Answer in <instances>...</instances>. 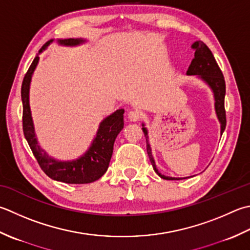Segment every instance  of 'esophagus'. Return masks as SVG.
Returning a JSON list of instances; mask_svg holds the SVG:
<instances>
[{
    "label": "esophagus",
    "mask_w": 250,
    "mask_h": 250,
    "mask_svg": "<svg viewBox=\"0 0 250 250\" xmlns=\"http://www.w3.org/2000/svg\"><path fill=\"white\" fill-rule=\"evenodd\" d=\"M128 117H129V119L131 121H139L141 119V114H140V111H138V110H131L129 112Z\"/></svg>",
    "instance_id": "esophagus-1"
}]
</instances>
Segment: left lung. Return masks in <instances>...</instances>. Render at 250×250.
Returning <instances> with one entry per match:
<instances>
[{"label":"left lung","instance_id":"left-lung-1","mask_svg":"<svg viewBox=\"0 0 250 250\" xmlns=\"http://www.w3.org/2000/svg\"><path fill=\"white\" fill-rule=\"evenodd\" d=\"M192 48L195 51V57L193 58L192 62L188 67L187 71L188 75L189 76H199L204 81H206L209 86L211 87L214 93V101H216V111L218 115V118L221 122V133H223L224 129L227 125V116H226V108H224V96H226V81H224L223 73L220 69L219 65L217 63L216 60L212 55L211 51L209 50V47L202 41L195 42ZM143 132L146 138V149H147V154L149 156V160L155 172L157 173L160 178L165 180H181V179H174L165 177V175L160 174L158 172L157 168H156L155 161L153 156H151L150 146L147 141V131L145 128H143Z\"/></svg>","mask_w":250,"mask_h":250}]
</instances>
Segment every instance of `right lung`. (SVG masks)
Listing matches in <instances>:
<instances>
[{
    "label": "right lung",
    "mask_w": 250,
    "mask_h": 250,
    "mask_svg": "<svg viewBox=\"0 0 250 250\" xmlns=\"http://www.w3.org/2000/svg\"><path fill=\"white\" fill-rule=\"evenodd\" d=\"M51 42L52 41H48L44 44L40 52H42V50H44ZM81 42L82 40H77V39L76 40L75 39L60 40V43L63 45H76ZM38 62L39 56H36L24 75L21 84L22 130L24 138L30 146L39 166L47 177L68 184H87L94 182L99 180L108 168L112 150H114L115 140L124 128L125 109L117 110L109 117H107L105 120H103L90 149L80 159L69 161V163H60V161L50 158L38 145L36 134H34L30 107H29V85H30L32 72L34 71Z\"/></svg>",
    "instance_id": "add662e5"
}]
</instances>
